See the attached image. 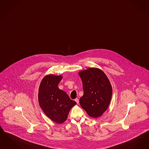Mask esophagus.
Returning a JSON list of instances; mask_svg holds the SVG:
<instances>
[{"instance_id":"1","label":"esophagus","mask_w":149,"mask_h":149,"mask_svg":"<svg viewBox=\"0 0 149 149\" xmlns=\"http://www.w3.org/2000/svg\"><path fill=\"white\" fill-rule=\"evenodd\" d=\"M75 101L77 102V104H78V103L79 102V99H78L77 98H76V99H75Z\"/></svg>"}]
</instances>
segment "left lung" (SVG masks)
I'll return each instance as SVG.
<instances>
[{
    "label": "left lung",
    "instance_id": "left-lung-1",
    "mask_svg": "<svg viewBox=\"0 0 149 149\" xmlns=\"http://www.w3.org/2000/svg\"><path fill=\"white\" fill-rule=\"evenodd\" d=\"M83 82V95L80 104L90 117L97 118L107 110L113 89L106 74L101 69L89 68L79 72Z\"/></svg>",
    "mask_w": 149,
    "mask_h": 149
}]
</instances>
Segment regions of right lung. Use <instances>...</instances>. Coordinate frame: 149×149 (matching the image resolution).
I'll return each mask as SVG.
<instances>
[{"instance_id": "add662e5", "label": "right lung", "mask_w": 149, "mask_h": 149, "mask_svg": "<svg viewBox=\"0 0 149 149\" xmlns=\"http://www.w3.org/2000/svg\"><path fill=\"white\" fill-rule=\"evenodd\" d=\"M62 78V75H46L42 79L38 93L39 104L43 112L57 124L63 123L72 107L77 104L66 92L59 89Z\"/></svg>"}]
</instances>
